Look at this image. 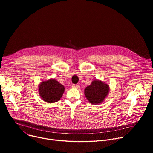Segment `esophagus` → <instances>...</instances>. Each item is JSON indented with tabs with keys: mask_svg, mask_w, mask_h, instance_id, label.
I'll list each match as a JSON object with an SVG mask.
<instances>
[{
	"mask_svg": "<svg viewBox=\"0 0 153 153\" xmlns=\"http://www.w3.org/2000/svg\"><path fill=\"white\" fill-rule=\"evenodd\" d=\"M79 85H78V84H73L72 85V88H74V89H79Z\"/></svg>",
	"mask_w": 153,
	"mask_h": 153,
	"instance_id": "esophagus-1",
	"label": "esophagus"
}]
</instances>
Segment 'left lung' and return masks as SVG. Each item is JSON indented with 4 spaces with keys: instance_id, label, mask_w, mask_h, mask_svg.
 <instances>
[{
    "instance_id": "1",
    "label": "left lung",
    "mask_w": 153,
    "mask_h": 153,
    "mask_svg": "<svg viewBox=\"0 0 153 153\" xmlns=\"http://www.w3.org/2000/svg\"><path fill=\"white\" fill-rule=\"evenodd\" d=\"M109 92V86L102 81L95 80L87 87L84 94L87 99L93 104H99L103 101Z\"/></svg>"
}]
</instances>
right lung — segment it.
Listing matches in <instances>:
<instances>
[{
    "mask_svg": "<svg viewBox=\"0 0 153 153\" xmlns=\"http://www.w3.org/2000/svg\"><path fill=\"white\" fill-rule=\"evenodd\" d=\"M38 90L40 96L45 102L54 103L61 98L64 87L55 79H50L41 82Z\"/></svg>",
    "mask_w": 153,
    "mask_h": 153,
    "instance_id": "add662e5",
    "label": "right lung"
}]
</instances>
